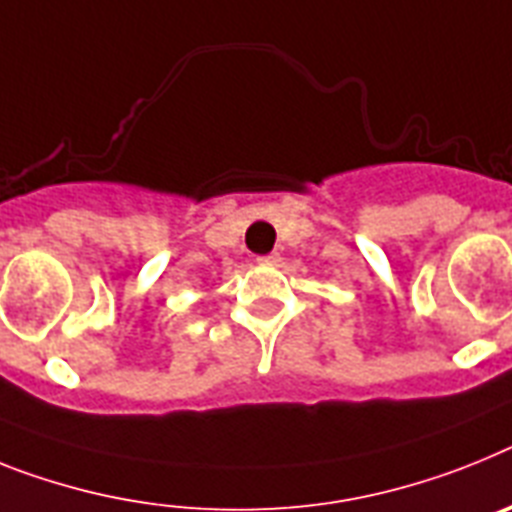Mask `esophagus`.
Here are the masks:
<instances>
[{"mask_svg": "<svg viewBox=\"0 0 512 512\" xmlns=\"http://www.w3.org/2000/svg\"><path fill=\"white\" fill-rule=\"evenodd\" d=\"M257 260H260L263 265H278V263H281V255H278V252H270V255L257 257Z\"/></svg>", "mask_w": 512, "mask_h": 512, "instance_id": "obj_1", "label": "esophagus"}]
</instances>
